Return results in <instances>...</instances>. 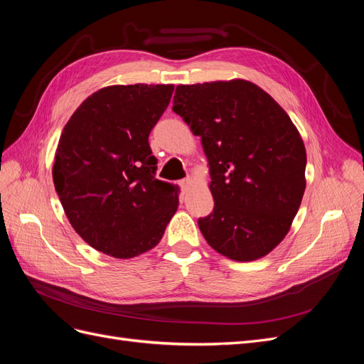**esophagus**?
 I'll use <instances>...</instances> for the list:
<instances>
[{"label": "esophagus", "mask_w": 364, "mask_h": 364, "mask_svg": "<svg viewBox=\"0 0 364 364\" xmlns=\"http://www.w3.org/2000/svg\"><path fill=\"white\" fill-rule=\"evenodd\" d=\"M191 183H193V181L188 178V179H183V181H181L179 182V185H181V188L183 190V191H186L191 186Z\"/></svg>", "instance_id": "34e87169"}]
</instances>
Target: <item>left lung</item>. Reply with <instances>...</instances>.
<instances>
[{"label":"left lung","instance_id":"obj_1","mask_svg":"<svg viewBox=\"0 0 364 364\" xmlns=\"http://www.w3.org/2000/svg\"><path fill=\"white\" fill-rule=\"evenodd\" d=\"M173 111L202 138L214 197L199 218L208 245L234 261L266 257L289 234L305 191L306 153L287 112L255 83L179 85Z\"/></svg>","mask_w":364,"mask_h":364}]
</instances>
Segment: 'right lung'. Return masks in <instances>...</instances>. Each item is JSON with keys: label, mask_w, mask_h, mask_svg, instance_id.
I'll list each match as a JSON object with an SVG mask.
<instances>
[{"label": "right lung", "mask_w": 364, "mask_h": 364, "mask_svg": "<svg viewBox=\"0 0 364 364\" xmlns=\"http://www.w3.org/2000/svg\"><path fill=\"white\" fill-rule=\"evenodd\" d=\"M173 85L102 87L65 124L53 165L54 188L71 226L114 258L155 247L179 205V186L155 178L149 135Z\"/></svg>", "instance_id": "right-lung-1"}]
</instances>
